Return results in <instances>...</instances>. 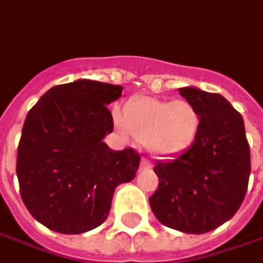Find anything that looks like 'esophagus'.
I'll return each instance as SVG.
<instances>
[{
    "label": "esophagus",
    "instance_id": "34e87169",
    "mask_svg": "<svg viewBox=\"0 0 263 263\" xmlns=\"http://www.w3.org/2000/svg\"><path fill=\"white\" fill-rule=\"evenodd\" d=\"M152 165H150V162L147 160V159H143L141 160V165H140V169H150Z\"/></svg>",
    "mask_w": 263,
    "mask_h": 263
}]
</instances>
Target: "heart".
<instances>
[{
    "label": "heart",
    "mask_w": 263,
    "mask_h": 263,
    "mask_svg": "<svg viewBox=\"0 0 263 263\" xmlns=\"http://www.w3.org/2000/svg\"><path fill=\"white\" fill-rule=\"evenodd\" d=\"M111 118L122 140L134 137L157 159L175 157L189 150L200 129L199 111L187 100L134 98L125 110L113 107Z\"/></svg>",
    "instance_id": "obj_1"
}]
</instances>
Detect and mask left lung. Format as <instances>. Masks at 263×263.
Returning <instances> with one entry per match:
<instances>
[{
  "label": "left lung",
  "instance_id": "1",
  "mask_svg": "<svg viewBox=\"0 0 263 263\" xmlns=\"http://www.w3.org/2000/svg\"><path fill=\"white\" fill-rule=\"evenodd\" d=\"M200 115V129L189 150L159 160V187L148 199L160 222L187 234H203L230 221L241 206L250 177V147L245 120L219 94L179 88Z\"/></svg>",
  "mask_w": 263,
  "mask_h": 263
}]
</instances>
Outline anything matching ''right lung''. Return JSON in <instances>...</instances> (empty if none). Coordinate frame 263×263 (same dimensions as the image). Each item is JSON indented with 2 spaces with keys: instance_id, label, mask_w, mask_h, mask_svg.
I'll use <instances>...</instances> for the list:
<instances>
[{
  "instance_id": "1",
  "label": "right lung",
  "mask_w": 263,
  "mask_h": 263,
  "mask_svg": "<svg viewBox=\"0 0 263 263\" xmlns=\"http://www.w3.org/2000/svg\"><path fill=\"white\" fill-rule=\"evenodd\" d=\"M122 86L78 79L50 88L29 110L17 148L20 194L30 215L62 234L106 221L115 189L135 178L140 154L111 150L107 109Z\"/></svg>"
}]
</instances>
